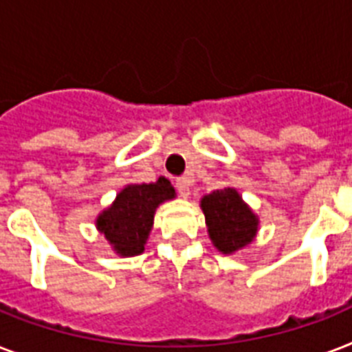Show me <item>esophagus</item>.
<instances>
[{"instance_id":"obj_1","label":"esophagus","mask_w":352,"mask_h":352,"mask_svg":"<svg viewBox=\"0 0 352 352\" xmlns=\"http://www.w3.org/2000/svg\"><path fill=\"white\" fill-rule=\"evenodd\" d=\"M190 186H192V179L190 177H179L175 181L177 192H179L182 199H186L190 195Z\"/></svg>"}]
</instances>
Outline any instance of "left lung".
Returning a JSON list of instances; mask_svg holds the SVG:
<instances>
[{"label":"left lung","instance_id":"1","mask_svg":"<svg viewBox=\"0 0 352 352\" xmlns=\"http://www.w3.org/2000/svg\"><path fill=\"white\" fill-rule=\"evenodd\" d=\"M201 210L212 245L221 254H235L256 239L259 217L235 188L215 190L201 199Z\"/></svg>","mask_w":352,"mask_h":352}]
</instances>
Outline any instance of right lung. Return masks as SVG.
<instances>
[{"label":"right lung","instance_id":"1","mask_svg":"<svg viewBox=\"0 0 352 352\" xmlns=\"http://www.w3.org/2000/svg\"><path fill=\"white\" fill-rule=\"evenodd\" d=\"M175 197V188L164 177L149 184H126L115 201L98 214L96 230L106 237L117 256H138L146 248L157 208Z\"/></svg>","mask_w":352,"mask_h":352}]
</instances>
